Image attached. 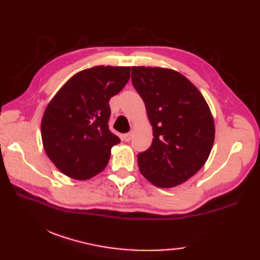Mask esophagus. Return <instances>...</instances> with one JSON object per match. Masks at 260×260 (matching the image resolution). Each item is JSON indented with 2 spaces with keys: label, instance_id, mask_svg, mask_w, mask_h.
<instances>
[{
  "label": "esophagus",
  "instance_id": "1",
  "mask_svg": "<svg viewBox=\"0 0 260 260\" xmlns=\"http://www.w3.org/2000/svg\"><path fill=\"white\" fill-rule=\"evenodd\" d=\"M123 140L125 142H129L132 140V133H127V134H124L123 135Z\"/></svg>",
  "mask_w": 260,
  "mask_h": 260
}]
</instances>
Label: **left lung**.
I'll list each match as a JSON object with an SVG mask.
<instances>
[{"instance_id":"1","label":"left lung","mask_w":260,"mask_h":260,"mask_svg":"<svg viewBox=\"0 0 260 260\" xmlns=\"http://www.w3.org/2000/svg\"><path fill=\"white\" fill-rule=\"evenodd\" d=\"M132 81L145 104L153 142L137 155L141 173L158 187L184 183L211 152L214 121L206 99L172 69L132 67Z\"/></svg>"}]
</instances>
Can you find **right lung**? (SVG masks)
Returning a JSON list of instances; mask_svg holds the SVG:
<instances>
[{"label":"right lung","mask_w":260,"mask_h":260,"mask_svg":"<svg viewBox=\"0 0 260 260\" xmlns=\"http://www.w3.org/2000/svg\"><path fill=\"white\" fill-rule=\"evenodd\" d=\"M131 67L97 66L74 75L48 104L41 137L48 157L64 175L88 180L106 168L120 140L108 128L109 99L123 89Z\"/></svg>","instance_id":"right-lung-1"}]
</instances>
